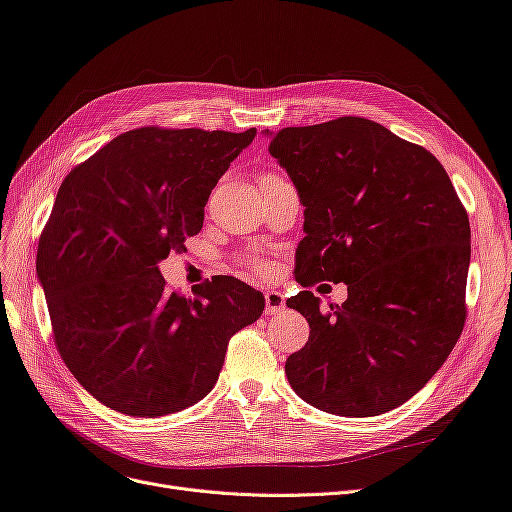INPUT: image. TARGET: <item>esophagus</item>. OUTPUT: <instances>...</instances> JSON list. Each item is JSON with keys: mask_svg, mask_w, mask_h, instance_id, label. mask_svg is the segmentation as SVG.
Segmentation results:
<instances>
[{"mask_svg": "<svg viewBox=\"0 0 512 512\" xmlns=\"http://www.w3.org/2000/svg\"><path fill=\"white\" fill-rule=\"evenodd\" d=\"M284 307H286V301L280 292H276V290L265 292V313L267 315H274V313L282 311Z\"/></svg>", "mask_w": 512, "mask_h": 512, "instance_id": "1", "label": "esophagus"}]
</instances>
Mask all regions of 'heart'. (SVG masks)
Instances as JSON below:
<instances>
[{
    "mask_svg": "<svg viewBox=\"0 0 512 512\" xmlns=\"http://www.w3.org/2000/svg\"><path fill=\"white\" fill-rule=\"evenodd\" d=\"M265 178H278V176H274V174H265V176H263V180H265Z\"/></svg>",
    "mask_w": 512,
    "mask_h": 512,
    "instance_id": "obj_1",
    "label": "heart"
}]
</instances>
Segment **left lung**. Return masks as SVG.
<instances>
[{
    "instance_id": "obj_1",
    "label": "left lung",
    "mask_w": 512,
    "mask_h": 512,
    "mask_svg": "<svg viewBox=\"0 0 512 512\" xmlns=\"http://www.w3.org/2000/svg\"><path fill=\"white\" fill-rule=\"evenodd\" d=\"M265 134L305 207L297 280L348 290L330 313L311 290L286 301L311 328L286 378L319 411L388 413L434 378L463 332L467 211L432 153L373 120Z\"/></svg>"
}]
</instances>
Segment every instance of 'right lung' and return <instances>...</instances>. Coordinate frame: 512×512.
<instances>
[{
    "label": "right lung",
    "mask_w": 512,
    "mask_h": 512,
    "mask_svg": "<svg viewBox=\"0 0 512 512\" xmlns=\"http://www.w3.org/2000/svg\"><path fill=\"white\" fill-rule=\"evenodd\" d=\"M257 130H128L62 182L39 240L58 351L101 405L161 417L205 398L228 340L263 313V294L236 278L184 299L159 261L186 251L211 191Z\"/></svg>",
    "instance_id": "obj_1"
}]
</instances>
